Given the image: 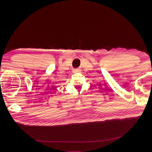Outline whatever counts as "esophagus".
Returning a JSON list of instances; mask_svg holds the SVG:
<instances>
[{
	"instance_id": "1",
	"label": "esophagus",
	"mask_w": 152,
	"mask_h": 152,
	"mask_svg": "<svg viewBox=\"0 0 152 152\" xmlns=\"http://www.w3.org/2000/svg\"><path fill=\"white\" fill-rule=\"evenodd\" d=\"M75 72H79V70H78V69H75V70H73Z\"/></svg>"
}]
</instances>
